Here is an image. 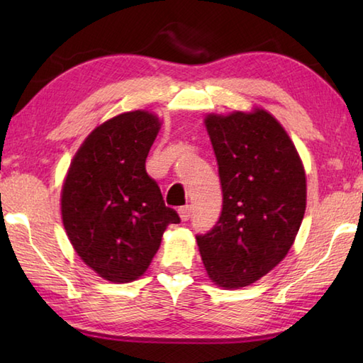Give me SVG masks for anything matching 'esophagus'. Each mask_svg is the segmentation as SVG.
Instances as JSON below:
<instances>
[{"label":"esophagus","mask_w":363,"mask_h":363,"mask_svg":"<svg viewBox=\"0 0 363 363\" xmlns=\"http://www.w3.org/2000/svg\"><path fill=\"white\" fill-rule=\"evenodd\" d=\"M190 215H191V209L190 206H184L179 209V217L182 221H189L190 220Z\"/></svg>","instance_id":"obj_1"}]
</instances>
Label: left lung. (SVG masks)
Returning a JSON list of instances; mask_svg holds the SVG:
<instances>
[{
  "mask_svg": "<svg viewBox=\"0 0 363 363\" xmlns=\"http://www.w3.org/2000/svg\"><path fill=\"white\" fill-rule=\"evenodd\" d=\"M223 190L215 226L196 235L211 279L246 287L287 256L306 212V173L281 123L264 109L207 115Z\"/></svg>",
  "mask_w": 363,
  "mask_h": 363,
  "instance_id": "8db88e82",
  "label": "left lung"
}]
</instances>
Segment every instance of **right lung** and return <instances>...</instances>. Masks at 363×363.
Instances as JSON below:
<instances>
[{
  "label": "right lung",
  "instance_id": "obj_1",
  "mask_svg": "<svg viewBox=\"0 0 363 363\" xmlns=\"http://www.w3.org/2000/svg\"><path fill=\"white\" fill-rule=\"evenodd\" d=\"M159 129L146 111L107 120L74 154L62 187V221L74 251L115 284L140 277L167 226L181 221L145 168Z\"/></svg>",
  "mask_w": 363,
  "mask_h": 363
}]
</instances>
